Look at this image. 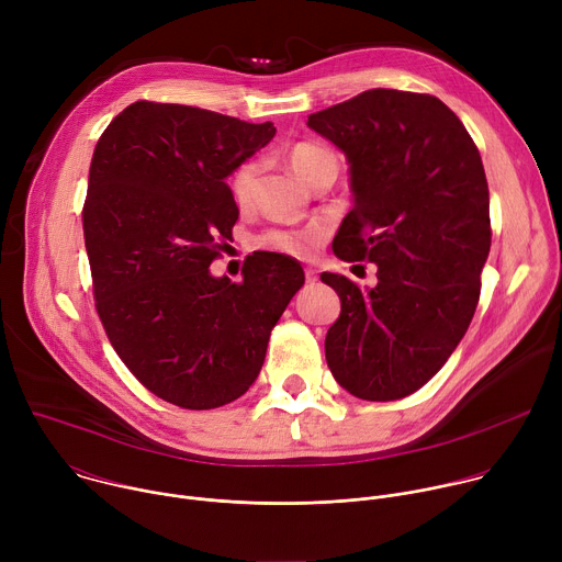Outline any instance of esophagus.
<instances>
[{"label":"esophagus","mask_w":562,"mask_h":562,"mask_svg":"<svg viewBox=\"0 0 562 562\" xmlns=\"http://www.w3.org/2000/svg\"><path fill=\"white\" fill-rule=\"evenodd\" d=\"M304 278H306V282H315V280H317V271L311 269V267H306V269H304Z\"/></svg>","instance_id":"esophagus-1"}]
</instances>
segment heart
<instances>
[{
    "label": "heart",
    "mask_w": 562,
    "mask_h": 562,
    "mask_svg": "<svg viewBox=\"0 0 562 562\" xmlns=\"http://www.w3.org/2000/svg\"><path fill=\"white\" fill-rule=\"evenodd\" d=\"M286 162H289L291 171L306 184H311L319 171H325V169L338 171V155L331 148L313 144V142L293 144L286 153ZM256 178H258L256 162H245L231 176V180H228L231 195L239 206H247L251 202ZM323 237H325V226L319 222H311L300 228H271V231L258 235L256 245L260 249L302 258V256H308L311 249Z\"/></svg>",
    "instance_id": "b5f03b06"
}]
</instances>
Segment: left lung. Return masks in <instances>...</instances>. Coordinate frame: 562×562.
Wrapping results in <instances>:
<instances>
[{
    "instance_id": "1",
    "label": "left lung",
    "mask_w": 562,
    "mask_h": 562,
    "mask_svg": "<svg viewBox=\"0 0 562 562\" xmlns=\"http://www.w3.org/2000/svg\"><path fill=\"white\" fill-rule=\"evenodd\" d=\"M349 162L353 209L334 237L340 260H369L362 291L323 273L340 295L327 364L351 395L386 403L429 382L469 329L492 247L483 159L434 95L373 89L308 115Z\"/></svg>"
}]
</instances>
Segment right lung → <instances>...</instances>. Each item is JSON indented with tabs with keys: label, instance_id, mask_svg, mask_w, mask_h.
I'll return each instance as SVG.
<instances>
[{
	"label": "right lung",
	"instance_id": "add662e5",
	"mask_svg": "<svg viewBox=\"0 0 562 562\" xmlns=\"http://www.w3.org/2000/svg\"><path fill=\"white\" fill-rule=\"evenodd\" d=\"M273 135L271 122L142 100L91 159L82 220L100 319L131 373L182 409L249 391L304 284L300 262L269 251L245 260L243 282L209 271L239 215L226 178Z\"/></svg>",
	"mask_w": 562,
	"mask_h": 562
}]
</instances>
